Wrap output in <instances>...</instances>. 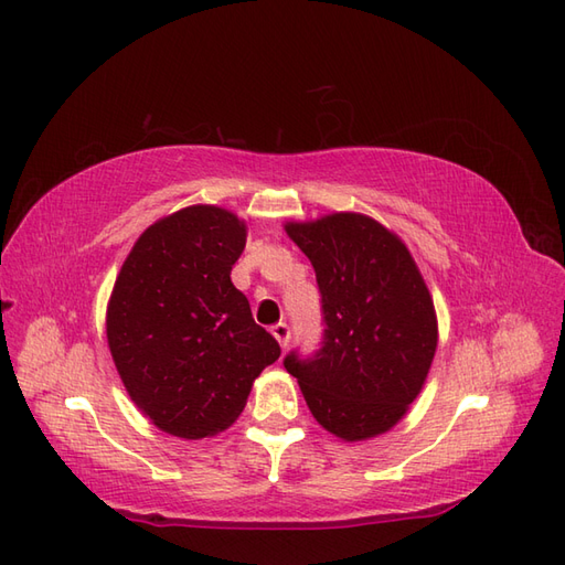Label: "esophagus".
<instances>
[{"mask_svg":"<svg viewBox=\"0 0 565 565\" xmlns=\"http://www.w3.org/2000/svg\"><path fill=\"white\" fill-rule=\"evenodd\" d=\"M270 334L278 339V344H280V347H287L289 337H292V330H289V324H287V322H278V324H273V328H270Z\"/></svg>","mask_w":565,"mask_h":565,"instance_id":"34e87169","label":"esophagus"}]
</instances>
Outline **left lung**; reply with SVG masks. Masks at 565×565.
<instances>
[{"label": "left lung", "instance_id": "8db88e82", "mask_svg": "<svg viewBox=\"0 0 565 565\" xmlns=\"http://www.w3.org/2000/svg\"><path fill=\"white\" fill-rule=\"evenodd\" d=\"M316 270L320 347L285 355L313 417L339 438L388 431L417 398L436 353V313L407 247L363 214L287 224Z\"/></svg>", "mask_w": 565, "mask_h": 565}]
</instances>
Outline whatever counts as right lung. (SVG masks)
<instances>
[{"instance_id": "add662e5", "label": "right lung", "mask_w": 565, "mask_h": 565, "mask_svg": "<svg viewBox=\"0 0 565 565\" xmlns=\"http://www.w3.org/2000/svg\"><path fill=\"white\" fill-rule=\"evenodd\" d=\"M245 235L235 214L195 204L152 224L117 276L108 303L115 367L131 401L172 436L224 431L280 358L231 282Z\"/></svg>"}]
</instances>
